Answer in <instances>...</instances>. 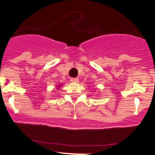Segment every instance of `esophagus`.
Returning <instances> with one entry per match:
<instances>
[{"mask_svg":"<svg viewBox=\"0 0 155 155\" xmlns=\"http://www.w3.org/2000/svg\"><path fill=\"white\" fill-rule=\"evenodd\" d=\"M70 81L72 83H78L79 82V79L78 78H71Z\"/></svg>","mask_w":155,"mask_h":155,"instance_id":"34e87169","label":"esophagus"}]
</instances>
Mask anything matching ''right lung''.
I'll return each mask as SVG.
<instances>
[{
    "label": "right lung",
    "mask_w": 155,
    "mask_h": 155,
    "mask_svg": "<svg viewBox=\"0 0 155 155\" xmlns=\"http://www.w3.org/2000/svg\"><path fill=\"white\" fill-rule=\"evenodd\" d=\"M58 86V87H59V86Z\"/></svg>",
    "instance_id": "add662e5"
}]
</instances>
